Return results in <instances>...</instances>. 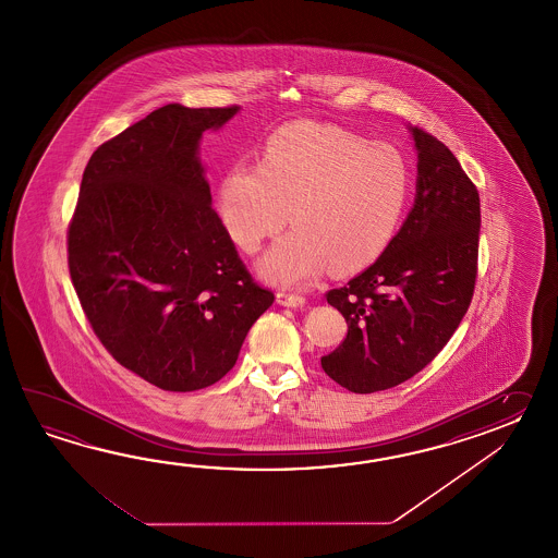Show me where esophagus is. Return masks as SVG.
Here are the masks:
<instances>
[{"instance_id": "1", "label": "esophagus", "mask_w": 558, "mask_h": 558, "mask_svg": "<svg viewBox=\"0 0 558 558\" xmlns=\"http://www.w3.org/2000/svg\"><path fill=\"white\" fill-rule=\"evenodd\" d=\"M277 303L283 305V307H303V305H305V296L279 291V293H277Z\"/></svg>"}]
</instances>
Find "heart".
Masks as SVG:
<instances>
[{"mask_svg": "<svg viewBox=\"0 0 558 558\" xmlns=\"http://www.w3.org/2000/svg\"><path fill=\"white\" fill-rule=\"evenodd\" d=\"M411 173L391 145L349 131L291 123L269 137L262 163H235L219 187V214L239 247L255 253L295 229L257 263L263 279L305 284L329 265L353 274L377 262L401 223Z\"/></svg>", "mask_w": 558, "mask_h": 558, "instance_id": "1", "label": "heart"}]
</instances>
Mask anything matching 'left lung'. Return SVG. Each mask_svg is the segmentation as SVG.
I'll return each mask as SVG.
<instances>
[{
	"mask_svg": "<svg viewBox=\"0 0 558 558\" xmlns=\"http://www.w3.org/2000/svg\"><path fill=\"white\" fill-rule=\"evenodd\" d=\"M415 140V203L363 274L327 293L347 337L320 367L347 391H385L439 355L473 299L481 202L451 149L409 125Z\"/></svg>",
	"mask_w": 558,
	"mask_h": 558,
	"instance_id": "obj_1",
	"label": "left lung"
}]
</instances>
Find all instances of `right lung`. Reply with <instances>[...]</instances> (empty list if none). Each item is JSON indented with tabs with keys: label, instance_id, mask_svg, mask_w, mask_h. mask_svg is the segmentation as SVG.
Instances as JSON below:
<instances>
[{
	"label": "right lung",
	"instance_id": "add662e5",
	"mask_svg": "<svg viewBox=\"0 0 558 558\" xmlns=\"http://www.w3.org/2000/svg\"><path fill=\"white\" fill-rule=\"evenodd\" d=\"M239 107L169 104L99 145L68 235L75 293L119 365L163 391L214 385L274 305L253 283L199 159Z\"/></svg>",
	"mask_w": 558,
	"mask_h": 558
}]
</instances>
